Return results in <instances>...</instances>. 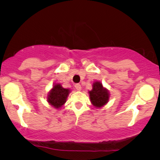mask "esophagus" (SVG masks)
I'll use <instances>...</instances> for the list:
<instances>
[{"label": "esophagus", "mask_w": 160, "mask_h": 160, "mask_svg": "<svg viewBox=\"0 0 160 160\" xmlns=\"http://www.w3.org/2000/svg\"><path fill=\"white\" fill-rule=\"evenodd\" d=\"M75 88L76 89V90H78V91L82 90V86H81L80 84H76Z\"/></svg>", "instance_id": "esophagus-1"}]
</instances>
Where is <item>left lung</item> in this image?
I'll return each mask as SVG.
<instances>
[{
  "instance_id": "obj_1",
  "label": "left lung",
  "mask_w": 160,
  "mask_h": 160,
  "mask_svg": "<svg viewBox=\"0 0 160 160\" xmlns=\"http://www.w3.org/2000/svg\"><path fill=\"white\" fill-rule=\"evenodd\" d=\"M89 98L92 104L95 108H101L108 102L110 94L108 89L102 86L100 82H95L92 84V89L89 91Z\"/></svg>"
}]
</instances>
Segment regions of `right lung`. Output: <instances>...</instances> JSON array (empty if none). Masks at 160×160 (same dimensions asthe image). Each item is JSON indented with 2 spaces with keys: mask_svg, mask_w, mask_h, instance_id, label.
Here are the masks:
<instances>
[{
  "mask_svg": "<svg viewBox=\"0 0 160 160\" xmlns=\"http://www.w3.org/2000/svg\"><path fill=\"white\" fill-rule=\"evenodd\" d=\"M71 92L70 89H65L60 84H54L49 92L47 95V102L50 106H52L56 109L62 108V106L65 103L69 93Z\"/></svg>",
  "mask_w": 160,
  "mask_h": 160,
  "instance_id": "add662e5",
  "label": "right lung"
}]
</instances>
